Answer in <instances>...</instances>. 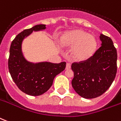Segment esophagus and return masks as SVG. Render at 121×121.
I'll list each match as a JSON object with an SVG mask.
<instances>
[{
	"label": "esophagus",
	"instance_id": "esophagus-1",
	"mask_svg": "<svg viewBox=\"0 0 121 121\" xmlns=\"http://www.w3.org/2000/svg\"><path fill=\"white\" fill-rule=\"evenodd\" d=\"M70 68V63H67V65H66V69H69Z\"/></svg>",
	"mask_w": 121,
	"mask_h": 121
}]
</instances>
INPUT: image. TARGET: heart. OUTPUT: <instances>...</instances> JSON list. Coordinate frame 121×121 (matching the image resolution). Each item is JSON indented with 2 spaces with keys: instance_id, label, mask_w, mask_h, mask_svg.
Listing matches in <instances>:
<instances>
[{
  "instance_id": "b5f03b06",
  "label": "heart",
  "mask_w": 121,
  "mask_h": 121,
  "mask_svg": "<svg viewBox=\"0 0 121 121\" xmlns=\"http://www.w3.org/2000/svg\"><path fill=\"white\" fill-rule=\"evenodd\" d=\"M60 43L62 47H72L71 56L77 61L89 59L94 54L97 47L94 36L81 29L66 32L61 36Z\"/></svg>"
}]
</instances>
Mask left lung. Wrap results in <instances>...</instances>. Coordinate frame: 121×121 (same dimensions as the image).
I'll list each match as a JSON object with an SVG mask.
<instances>
[{
	"label": "left lung",
	"mask_w": 121,
	"mask_h": 121,
	"mask_svg": "<svg viewBox=\"0 0 121 121\" xmlns=\"http://www.w3.org/2000/svg\"><path fill=\"white\" fill-rule=\"evenodd\" d=\"M101 46L89 59L73 63L72 86L81 97L93 99L106 92L117 73V50L110 37L101 34Z\"/></svg>",
	"instance_id": "obj_1"
}]
</instances>
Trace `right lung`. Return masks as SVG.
<instances>
[{
	"label": "right lung",
	"mask_w": 121,
	"mask_h": 121,
	"mask_svg": "<svg viewBox=\"0 0 121 121\" xmlns=\"http://www.w3.org/2000/svg\"><path fill=\"white\" fill-rule=\"evenodd\" d=\"M46 29L45 24H39L24 31L18 35L11 44L8 69L13 80L20 90L26 94L37 96L46 92L52 85L56 75L64 70L65 62L32 63L24 58L22 43L24 38L33 31Z\"/></svg>",
	"instance_id": "add662e5"
}]
</instances>
